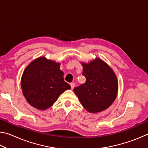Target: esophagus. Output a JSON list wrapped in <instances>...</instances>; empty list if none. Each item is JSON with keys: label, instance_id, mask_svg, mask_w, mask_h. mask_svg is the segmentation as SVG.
Here are the masks:
<instances>
[{"label": "esophagus", "instance_id": "esophagus-1", "mask_svg": "<svg viewBox=\"0 0 148 148\" xmlns=\"http://www.w3.org/2000/svg\"><path fill=\"white\" fill-rule=\"evenodd\" d=\"M71 89H73L74 88V87H75V84L74 83H71Z\"/></svg>", "mask_w": 148, "mask_h": 148}]
</instances>
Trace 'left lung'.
<instances>
[{
  "label": "left lung",
  "instance_id": "8db88e82",
  "mask_svg": "<svg viewBox=\"0 0 148 148\" xmlns=\"http://www.w3.org/2000/svg\"><path fill=\"white\" fill-rule=\"evenodd\" d=\"M86 83L74 92L87 112L97 113L107 109L116 99L118 81L113 70L99 57L87 63L82 62Z\"/></svg>",
  "mask_w": 148,
  "mask_h": 148
}]
</instances>
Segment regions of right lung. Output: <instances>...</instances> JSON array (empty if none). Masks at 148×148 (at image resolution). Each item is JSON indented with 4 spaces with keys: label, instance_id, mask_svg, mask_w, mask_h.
<instances>
[{
    "label": "right lung",
    "instance_id": "1",
    "mask_svg": "<svg viewBox=\"0 0 148 148\" xmlns=\"http://www.w3.org/2000/svg\"><path fill=\"white\" fill-rule=\"evenodd\" d=\"M59 62L40 57L24 70L21 79L22 92L27 102L36 109L44 110L56 102L70 85L64 81Z\"/></svg>",
    "mask_w": 148,
    "mask_h": 148
}]
</instances>
